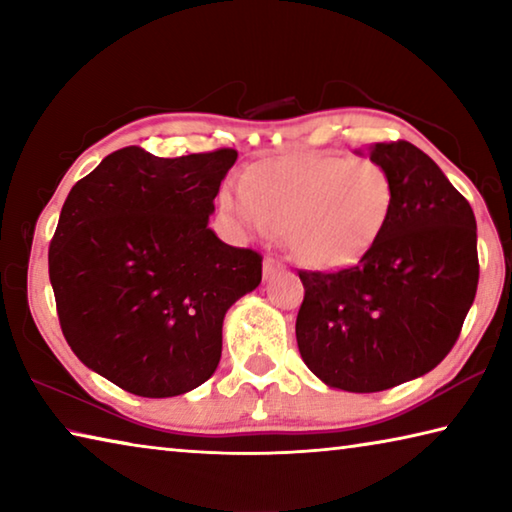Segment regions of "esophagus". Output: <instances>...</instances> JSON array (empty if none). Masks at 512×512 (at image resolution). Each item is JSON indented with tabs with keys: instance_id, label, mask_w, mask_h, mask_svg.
Listing matches in <instances>:
<instances>
[{
	"instance_id": "1",
	"label": "esophagus",
	"mask_w": 512,
	"mask_h": 512,
	"mask_svg": "<svg viewBox=\"0 0 512 512\" xmlns=\"http://www.w3.org/2000/svg\"><path fill=\"white\" fill-rule=\"evenodd\" d=\"M280 271H282V264L277 262V259H273V257L264 259V277H266V280H271V277H275Z\"/></svg>"
}]
</instances>
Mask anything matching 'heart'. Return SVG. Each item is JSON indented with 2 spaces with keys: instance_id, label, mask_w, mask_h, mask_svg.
<instances>
[{
  "instance_id": "heart-1",
  "label": "heart",
  "mask_w": 512,
  "mask_h": 512,
  "mask_svg": "<svg viewBox=\"0 0 512 512\" xmlns=\"http://www.w3.org/2000/svg\"><path fill=\"white\" fill-rule=\"evenodd\" d=\"M391 173L368 158L293 155L246 173V187L221 189L219 205L241 235L282 232L311 268L350 266L377 244L393 214Z\"/></svg>"
}]
</instances>
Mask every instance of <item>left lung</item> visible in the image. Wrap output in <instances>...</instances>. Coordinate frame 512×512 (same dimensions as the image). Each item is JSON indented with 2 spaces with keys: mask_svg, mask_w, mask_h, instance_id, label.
<instances>
[{
  "mask_svg": "<svg viewBox=\"0 0 512 512\" xmlns=\"http://www.w3.org/2000/svg\"><path fill=\"white\" fill-rule=\"evenodd\" d=\"M393 214L357 266L298 271L296 339L327 386L377 393L427 375L461 334L479 284L476 219L465 196L411 142H379Z\"/></svg>",
  "mask_w": 512,
  "mask_h": 512,
  "instance_id": "1",
  "label": "left lung"
}]
</instances>
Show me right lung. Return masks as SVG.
<instances>
[{"mask_svg":"<svg viewBox=\"0 0 512 512\" xmlns=\"http://www.w3.org/2000/svg\"><path fill=\"white\" fill-rule=\"evenodd\" d=\"M235 149L158 158L126 146L72 187L49 246L60 329L85 366L140 397L194 391L262 255L207 228Z\"/></svg>","mask_w":512,"mask_h":512,"instance_id":"1","label":"right lung"}]
</instances>
